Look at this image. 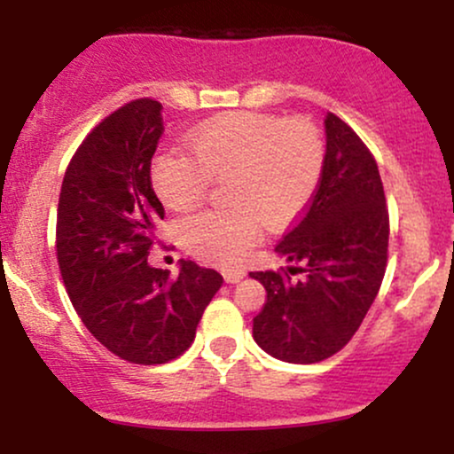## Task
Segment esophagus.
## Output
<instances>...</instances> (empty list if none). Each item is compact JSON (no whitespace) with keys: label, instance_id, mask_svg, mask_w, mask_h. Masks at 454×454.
<instances>
[{"label":"esophagus","instance_id":"1","mask_svg":"<svg viewBox=\"0 0 454 454\" xmlns=\"http://www.w3.org/2000/svg\"><path fill=\"white\" fill-rule=\"evenodd\" d=\"M243 278H245V270L243 269L226 270V273H223V279H226L228 284H237V281H241Z\"/></svg>","mask_w":454,"mask_h":454}]
</instances>
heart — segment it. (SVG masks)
Returning a JSON list of instances; mask_svg holds the SVG:
<instances>
[{"label":"heart","instance_id":"1","mask_svg":"<svg viewBox=\"0 0 454 454\" xmlns=\"http://www.w3.org/2000/svg\"><path fill=\"white\" fill-rule=\"evenodd\" d=\"M194 158L161 151L151 161V185L166 207L190 211L211 181H223L226 209L194 213L179 223L187 252L209 262H241L262 231L286 226L314 198L325 168V143L303 117L232 113L190 137Z\"/></svg>","mask_w":454,"mask_h":454}]
</instances>
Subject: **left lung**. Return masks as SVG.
Wrapping results in <instances>:
<instances>
[{
    "label": "left lung",
    "mask_w": 454,
    "mask_h": 454,
    "mask_svg": "<svg viewBox=\"0 0 454 454\" xmlns=\"http://www.w3.org/2000/svg\"><path fill=\"white\" fill-rule=\"evenodd\" d=\"M322 179L296 226L275 245L281 270H258L267 303L254 340L286 363H320L361 326L382 286L388 258V209L378 164L337 114L325 119Z\"/></svg>",
    "instance_id": "8db88e82"
}]
</instances>
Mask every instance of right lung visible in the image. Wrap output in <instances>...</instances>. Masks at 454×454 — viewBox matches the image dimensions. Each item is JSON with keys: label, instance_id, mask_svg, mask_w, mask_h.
Returning <instances> with one entry per match:
<instances>
[{"label": "right lung", "instance_id": "add662e5", "mask_svg": "<svg viewBox=\"0 0 454 454\" xmlns=\"http://www.w3.org/2000/svg\"><path fill=\"white\" fill-rule=\"evenodd\" d=\"M164 132L161 104L128 102L87 134L67 164L57 207V262L87 331L137 364L181 356L223 278L181 260L179 275L147 262L164 207L151 158Z\"/></svg>", "mask_w": 454, "mask_h": 454}]
</instances>
